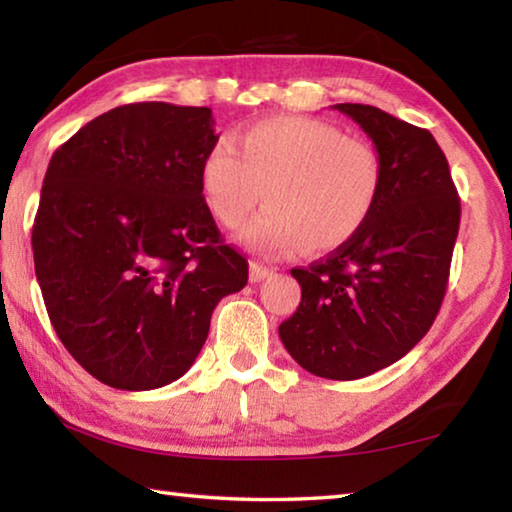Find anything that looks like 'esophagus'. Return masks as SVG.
Here are the masks:
<instances>
[{
  "mask_svg": "<svg viewBox=\"0 0 512 512\" xmlns=\"http://www.w3.org/2000/svg\"><path fill=\"white\" fill-rule=\"evenodd\" d=\"M273 275V268H268L259 262H250V282H262Z\"/></svg>",
  "mask_w": 512,
  "mask_h": 512,
  "instance_id": "obj_1",
  "label": "esophagus"
}]
</instances>
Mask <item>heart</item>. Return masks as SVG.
<instances>
[{"label":"heart","mask_w":512,"mask_h":512,"mask_svg":"<svg viewBox=\"0 0 512 512\" xmlns=\"http://www.w3.org/2000/svg\"><path fill=\"white\" fill-rule=\"evenodd\" d=\"M237 142L219 137L205 151L198 185L223 228L244 223L262 196L271 203L241 232L246 246L325 253L357 237L375 212L384 162L372 144L309 117L255 121Z\"/></svg>","instance_id":"1"}]
</instances>
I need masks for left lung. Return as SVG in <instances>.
<instances>
[{"mask_svg": "<svg viewBox=\"0 0 512 512\" xmlns=\"http://www.w3.org/2000/svg\"><path fill=\"white\" fill-rule=\"evenodd\" d=\"M334 108L375 144L384 189L357 237L309 268H291L302 298L280 339L311 375L345 381L391 366L429 332L445 298L461 201L429 131L363 103Z\"/></svg>", "mask_w": 512, "mask_h": 512, "instance_id": "1", "label": "left lung"}]
</instances>
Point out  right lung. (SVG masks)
Segmentation results:
<instances>
[{
  "label": "right lung",
  "mask_w": 512,
  "mask_h": 512,
  "mask_svg": "<svg viewBox=\"0 0 512 512\" xmlns=\"http://www.w3.org/2000/svg\"><path fill=\"white\" fill-rule=\"evenodd\" d=\"M214 124L210 108L128 103L49 160L31 235L36 277L58 339L112 388L183 377L214 307L248 282L198 185Z\"/></svg>",
  "instance_id": "1"
}]
</instances>
